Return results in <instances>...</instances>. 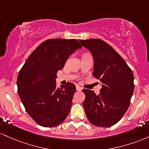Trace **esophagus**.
I'll list each match as a JSON object with an SVG mask.
<instances>
[{
  "mask_svg": "<svg viewBox=\"0 0 149 149\" xmlns=\"http://www.w3.org/2000/svg\"><path fill=\"white\" fill-rule=\"evenodd\" d=\"M76 88H77V91H81V90H82V88H81V86H78V85H77V86H76Z\"/></svg>",
  "mask_w": 149,
  "mask_h": 149,
  "instance_id": "1",
  "label": "esophagus"
}]
</instances>
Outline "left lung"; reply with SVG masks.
<instances>
[{
  "mask_svg": "<svg viewBox=\"0 0 149 149\" xmlns=\"http://www.w3.org/2000/svg\"><path fill=\"white\" fill-rule=\"evenodd\" d=\"M92 54L93 75L101 81L100 93L83 89V106L88 121L95 126L108 127L121 120L130 104L134 84L132 71L109 44L100 39L79 40Z\"/></svg>",
  "mask_w": 149,
  "mask_h": 149,
  "instance_id": "obj_1",
  "label": "left lung"
}]
</instances>
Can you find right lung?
Listing matches in <instances>:
<instances>
[{
	"instance_id": "1",
	"label": "right lung",
	"mask_w": 149,
	"mask_h": 149,
	"mask_svg": "<svg viewBox=\"0 0 149 149\" xmlns=\"http://www.w3.org/2000/svg\"><path fill=\"white\" fill-rule=\"evenodd\" d=\"M81 48L76 39L46 40L31 53L19 71L18 94L28 114L41 126L59 125L69 115L76 86L68 82L56 88V74Z\"/></svg>"
}]
</instances>
